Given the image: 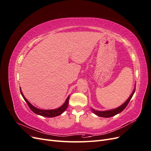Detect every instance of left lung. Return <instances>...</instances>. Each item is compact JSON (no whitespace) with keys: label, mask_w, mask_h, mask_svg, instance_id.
I'll return each mask as SVG.
<instances>
[{"label":"left lung","mask_w":151,"mask_h":151,"mask_svg":"<svg viewBox=\"0 0 151 151\" xmlns=\"http://www.w3.org/2000/svg\"><path fill=\"white\" fill-rule=\"evenodd\" d=\"M135 88H134L133 92H132V94L130 96L129 99H128L123 104H122L120 106L118 107L115 109H110V110H108V111H97V110H95V109L92 108L91 110H92V111L95 114V115H96L100 117L109 118V117H111V116H115V115H117V114L121 113L123 110V109H124L127 107L128 104H129V103L130 102L131 98H132V96H133V95L135 93Z\"/></svg>","instance_id":"1"}]
</instances>
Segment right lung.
<instances>
[{"label": "right lung", "mask_w": 151, "mask_h": 151, "mask_svg": "<svg viewBox=\"0 0 151 151\" xmlns=\"http://www.w3.org/2000/svg\"><path fill=\"white\" fill-rule=\"evenodd\" d=\"M20 91L22 96L23 97L24 99L25 100V101L28 104V105L29 106V108L31 109V111L34 112L35 113L37 114V115L43 116H45V117H49V118H52V117H55V116H57L58 115H61L62 113H63L65 109H67V108L68 107V99H69V96H68V98H67L65 102L64 103L63 105L57 109H38L37 108L35 107L34 106H33L28 100L26 99V98L24 96L23 94H22V92L21 91V89L20 88Z\"/></svg>", "instance_id": "right-lung-1"}]
</instances>
